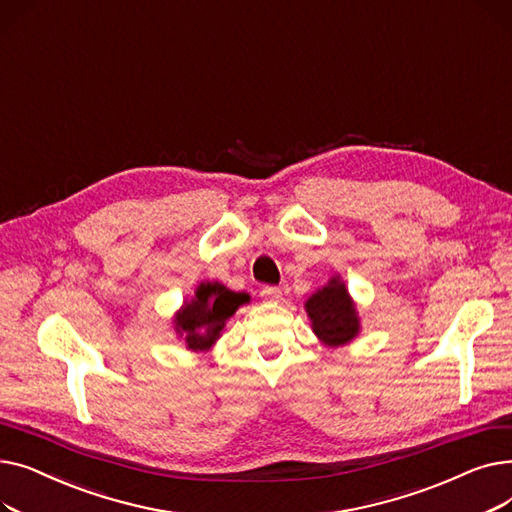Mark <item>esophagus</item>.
<instances>
[{"label": "esophagus", "instance_id": "34e87169", "mask_svg": "<svg viewBox=\"0 0 512 512\" xmlns=\"http://www.w3.org/2000/svg\"><path fill=\"white\" fill-rule=\"evenodd\" d=\"M261 297H263L265 301L276 303V301L282 299V288H278V286H263V288H261Z\"/></svg>", "mask_w": 512, "mask_h": 512}]
</instances>
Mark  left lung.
<instances>
[{"label": "left lung", "instance_id": "1", "mask_svg": "<svg viewBox=\"0 0 512 512\" xmlns=\"http://www.w3.org/2000/svg\"><path fill=\"white\" fill-rule=\"evenodd\" d=\"M305 307L313 321V332L328 346L346 344L357 336L359 317L338 278H332L326 288L317 290Z\"/></svg>", "mask_w": 512, "mask_h": 512}]
</instances>
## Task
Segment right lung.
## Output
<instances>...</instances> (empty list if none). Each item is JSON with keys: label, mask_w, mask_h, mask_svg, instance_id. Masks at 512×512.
<instances>
[{"label": "right lung", "mask_w": 512, "mask_h": 512, "mask_svg": "<svg viewBox=\"0 0 512 512\" xmlns=\"http://www.w3.org/2000/svg\"><path fill=\"white\" fill-rule=\"evenodd\" d=\"M249 301V294L228 290L222 284H201L195 299L176 315V330L184 336L188 348L205 351L224 330L226 319Z\"/></svg>", "instance_id": "obj_1"}]
</instances>
